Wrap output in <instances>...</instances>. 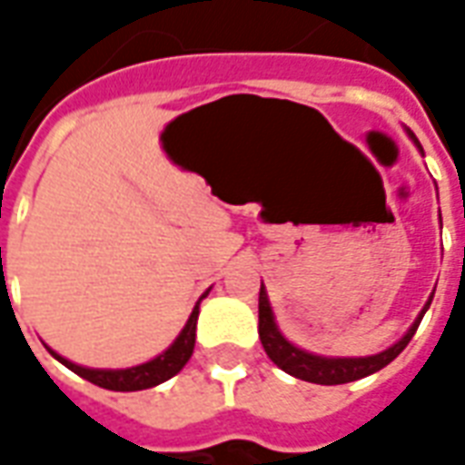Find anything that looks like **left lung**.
<instances>
[{"mask_svg": "<svg viewBox=\"0 0 465 465\" xmlns=\"http://www.w3.org/2000/svg\"><path fill=\"white\" fill-rule=\"evenodd\" d=\"M411 134V132H409ZM411 139L416 142V136L411 134ZM416 146L420 149V143L416 142ZM430 302H433V293L430 299L423 306V312L419 313V319L413 322L406 336L396 341L393 346H389L381 353H373V356H359V359H329V356H316V353H309V351L293 346L292 341H286L282 336V331L276 329V322H273L272 303H269V296H266V289L262 283V292H259V339H262V346L266 351V356L279 366L286 373H292L296 379L309 381V383H322V386H339V383H349V381H359L363 376H371L376 373L383 366H389L391 361L399 356L401 351L409 346V341L413 339V333L419 329L423 313L429 312Z\"/></svg>", "mask_w": 465, "mask_h": 465, "instance_id": "1", "label": "left lung"}]
</instances>
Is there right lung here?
<instances>
[{"label":"right lung","instance_id":"1","mask_svg":"<svg viewBox=\"0 0 465 465\" xmlns=\"http://www.w3.org/2000/svg\"><path fill=\"white\" fill-rule=\"evenodd\" d=\"M206 296V293H203ZM202 296V299H203ZM199 299V303H202ZM199 303L193 306L192 316L189 322L182 329V333L176 336V341L169 346V349L159 353L156 359L146 361L142 366H132V369H84V366H76L72 361L62 359L59 353L52 351V356L56 361H62L66 369H72L76 376L82 379L92 381L96 386L109 391H142V389H152V386H159L163 381H169L172 376H176L179 371L186 366V361L192 359L193 353V343H196V319H199Z\"/></svg>","mask_w":465,"mask_h":465}]
</instances>
